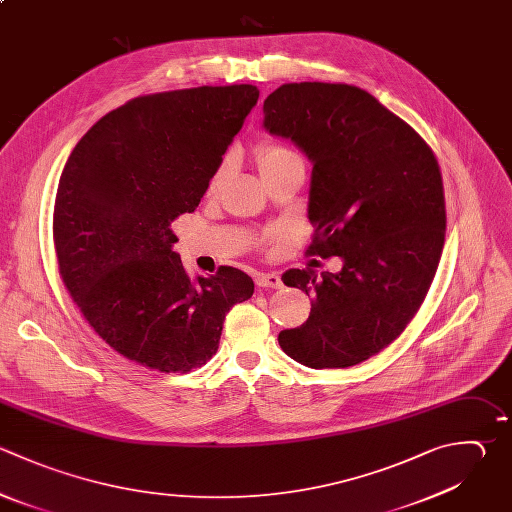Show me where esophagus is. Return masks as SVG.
<instances>
[{"label": "esophagus", "mask_w": 512, "mask_h": 512, "mask_svg": "<svg viewBox=\"0 0 512 512\" xmlns=\"http://www.w3.org/2000/svg\"><path fill=\"white\" fill-rule=\"evenodd\" d=\"M256 284L260 288H280L282 280H280V276L276 272H260L256 276Z\"/></svg>", "instance_id": "obj_1"}]
</instances>
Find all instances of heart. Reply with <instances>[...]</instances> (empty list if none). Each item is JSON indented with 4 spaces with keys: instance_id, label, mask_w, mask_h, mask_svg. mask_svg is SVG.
Listing matches in <instances>:
<instances>
[{
    "instance_id": "obj_1",
    "label": "heart",
    "mask_w": 512,
    "mask_h": 512,
    "mask_svg": "<svg viewBox=\"0 0 512 512\" xmlns=\"http://www.w3.org/2000/svg\"><path fill=\"white\" fill-rule=\"evenodd\" d=\"M294 158H296V156H294L286 146L274 144V142L262 144V146L258 148V152H256V162H258L260 174H266V172H270V170H274V168H278V166H282V164H286L288 160H294ZM230 166H232V162L226 158V160L216 168V172L212 174L210 184H208V192H210V194L220 192V188L224 186V182H226L228 176H230Z\"/></svg>"
}]
</instances>
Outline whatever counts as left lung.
Instances as JSON below:
<instances>
[{
    "label": "left lung",
    "instance_id": "1",
    "mask_svg": "<svg viewBox=\"0 0 512 512\" xmlns=\"http://www.w3.org/2000/svg\"><path fill=\"white\" fill-rule=\"evenodd\" d=\"M262 110V128L312 164L308 252L342 260L320 278L282 274L312 296V310L278 342L308 368L360 364L406 328L436 274L446 230L438 162L404 120L354 86L284 84Z\"/></svg>",
    "mask_w": 512,
    "mask_h": 512
}]
</instances>
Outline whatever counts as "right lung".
Instances as JSON below:
<instances>
[{"label": "right lung", "instance_id": "1", "mask_svg": "<svg viewBox=\"0 0 512 512\" xmlns=\"http://www.w3.org/2000/svg\"><path fill=\"white\" fill-rule=\"evenodd\" d=\"M258 96L240 84L136 98L98 120L66 162L54 208L60 274L128 360L160 372L206 364L230 308L254 294L232 266L190 276L172 222L196 210Z\"/></svg>", "mask_w": 512, "mask_h": 512}]
</instances>
